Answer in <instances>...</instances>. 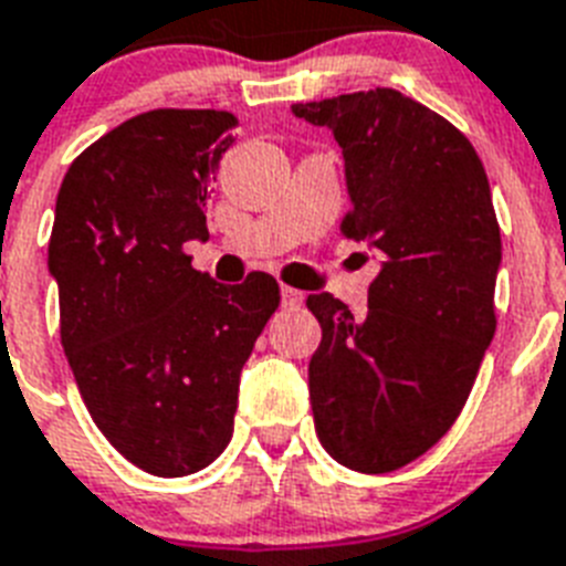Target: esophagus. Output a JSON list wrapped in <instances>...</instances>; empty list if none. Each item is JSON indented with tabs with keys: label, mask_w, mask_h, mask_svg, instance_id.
<instances>
[{
	"label": "esophagus",
	"mask_w": 566,
	"mask_h": 566,
	"mask_svg": "<svg viewBox=\"0 0 566 566\" xmlns=\"http://www.w3.org/2000/svg\"><path fill=\"white\" fill-rule=\"evenodd\" d=\"M280 297H283V306H289V310H297L303 303V292H297V289L292 286L280 289Z\"/></svg>",
	"instance_id": "34e87169"
}]
</instances>
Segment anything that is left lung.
I'll return each instance as SVG.
<instances>
[{"label":"left lung","mask_w":566,"mask_h":566,"mask_svg":"<svg viewBox=\"0 0 566 566\" xmlns=\"http://www.w3.org/2000/svg\"><path fill=\"white\" fill-rule=\"evenodd\" d=\"M292 112L333 129L353 202L340 231L381 254L361 317L329 292L306 297L324 333L310 361L317 440L340 465L385 474L446 437L494 338L492 190L469 138L396 88Z\"/></svg>","instance_id":"1"}]
</instances>
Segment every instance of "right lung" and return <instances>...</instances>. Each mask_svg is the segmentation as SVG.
Returning a JSON list of instances; mask_svg holds the SVG:
<instances>
[{
    "label": "right lung",
    "instance_id": "1",
    "mask_svg": "<svg viewBox=\"0 0 566 566\" xmlns=\"http://www.w3.org/2000/svg\"><path fill=\"white\" fill-rule=\"evenodd\" d=\"M233 126L219 109L135 115L74 158L57 193L65 358L101 433L158 478L226 451L240 373L280 303L272 274L222 286L185 254L208 240L202 205Z\"/></svg>",
    "mask_w": 566,
    "mask_h": 566
}]
</instances>
